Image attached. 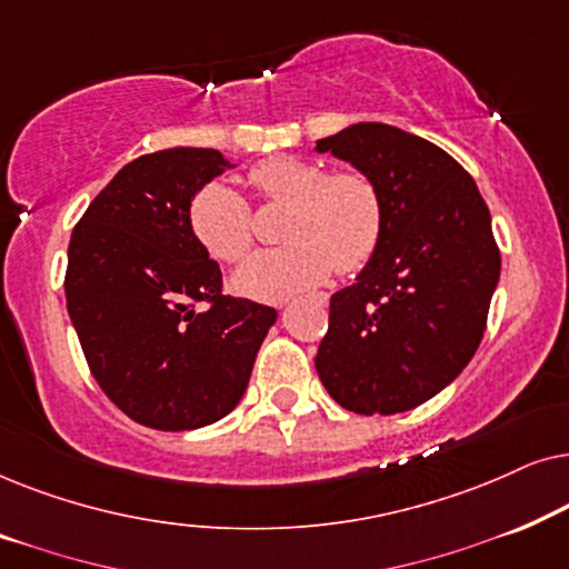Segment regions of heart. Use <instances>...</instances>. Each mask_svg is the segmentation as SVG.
Here are the masks:
<instances>
[{
	"mask_svg": "<svg viewBox=\"0 0 569 569\" xmlns=\"http://www.w3.org/2000/svg\"><path fill=\"white\" fill-rule=\"evenodd\" d=\"M248 183L269 204H287L279 240L236 271L238 292L287 300L323 284L331 271L355 274L372 259L383 236V197L362 170L326 173L321 162L271 158L251 168ZM199 246L222 263H238L253 246L248 201L222 183H207L189 204Z\"/></svg>",
	"mask_w": 569,
	"mask_h": 569,
	"instance_id": "1",
	"label": "heart"
}]
</instances>
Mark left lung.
I'll return each mask as SVG.
<instances>
[{"mask_svg": "<svg viewBox=\"0 0 569 569\" xmlns=\"http://www.w3.org/2000/svg\"><path fill=\"white\" fill-rule=\"evenodd\" d=\"M383 197V236L352 287L331 298L316 370L357 415L409 411L477 352L500 279V248L473 178L438 144L388 123L318 139Z\"/></svg>", "mask_w": 569, "mask_h": 569, "instance_id": "1", "label": "left lung"}]
</instances>
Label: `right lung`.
<instances>
[{
    "instance_id": "add662e5",
    "label": "right lung",
    "mask_w": 569,
    "mask_h": 569,
    "mask_svg": "<svg viewBox=\"0 0 569 569\" xmlns=\"http://www.w3.org/2000/svg\"><path fill=\"white\" fill-rule=\"evenodd\" d=\"M230 162L173 147L123 166L74 224L67 310L103 393L134 422L181 432L236 409L277 310L222 292L189 204ZM199 301L208 302L201 315Z\"/></svg>"
}]
</instances>
